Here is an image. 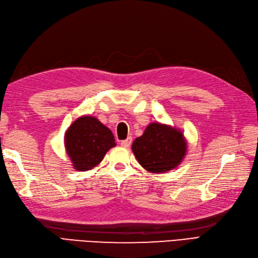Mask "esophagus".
I'll return each instance as SVG.
<instances>
[{
	"label": "esophagus",
	"mask_w": 258,
	"mask_h": 258,
	"mask_svg": "<svg viewBox=\"0 0 258 258\" xmlns=\"http://www.w3.org/2000/svg\"><path fill=\"white\" fill-rule=\"evenodd\" d=\"M131 142H133V139L130 138H127L125 140H122L121 142H120V146L121 147H123V148H129L130 147V145H131Z\"/></svg>",
	"instance_id": "34e87169"
}]
</instances>
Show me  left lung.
Instances as JSON below:
<instances>
[{"label": "left lung", "instance_id": "8db88e82", "mask_svg": "<svg viewBox=\"0 0 258 258\" xmlns=\"http://www.w3.org/2000/svg\"><path fill=\"white\" fill-rule=\"evenodd\" d=\"M133 151L146 170L154 173L167 172L182 161L186 142L179 130L152 122L144 135L134 141Z\"/></svg>", "mask_w": 258, "mask_h": 258}]
</instances>
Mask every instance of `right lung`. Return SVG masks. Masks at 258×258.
<instances>
[{
	"label": "right lung",
	"instance_id": "obj_1",
	"mask_svg": "<svg viewBox=\"0 0 258 258\" xmlns=\"http://www.w3.org/2000/svg\"><path fill=\"white\" fill-rule=\"evenodd\" d=\"M116 146L111 131L98 119L84 116L74 121L65 135V147L74 168L87 171L104 159L106 152Z\"/></svg>",
	"mask_w": 258,
	"mask_h": 258
}]
</instances>
